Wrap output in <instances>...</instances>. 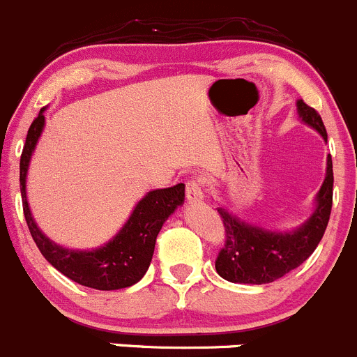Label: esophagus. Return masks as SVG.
<instances>
[{"label":"esophagus","instance_id":"obj_1","mask_svg":"<svg viewBox=\"0 0 357 357\" xmlns=\"http://www.w3.org/2000/svg\"><path fill=\"white\" fill-rule=\"evenodd\" d=\"M185 197H187V201H189V203H199V201H203L204 194H203V189H201L199 180H197V178L187 180Z\"/></svg>","mask_w":357,"mask_h":357}]
</instances>
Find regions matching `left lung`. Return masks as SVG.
<instances>
[{"label":"left lung","mask_w":357,"mask_h":357,"mask_svg":"<svg viewBox=\"0 0 357 357\" xmlns=\"http://www.w3.org/2000/svg\"><path fill=\"white\" fill-rule=\"evenodd\" d=\"M298 118L316 130L324 142L326 128L321 116L303 100H297ZM333 201V165L326 160V175L316 196L312 215L294 231H271L241 220L227 208L218 206L225 227V245L215 260L218 276L231 283L266 284L280 280L305 262L319 245L331 213Z\"/></svg>","instance_id":"8db88e82"}]
</instances>
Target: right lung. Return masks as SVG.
Returning a JSON list of instances; mask_svg holds the SVG:
<instances>
[{"mask_svg":"<svg viewBox=\"0 0 357 357\" xmlns=\"http://www.w3.org/2000/svg\"><path fill=\"white\" fill-rule=\"evenodd\" d=\"M43 107L27 132L20 156V194L27 227L41 255L63 276L93 290H121L135 284L147 273L153 260L154 245L167 218L183 204L185 185L177 183L168 189L149 190L133 208L118 234L95 250H70L52 241L41 232L27 203L26 180L31 156L45 128Z\"/></svg>","mask_w":357,"mask_h":357,"instance_id":"obj_1","label":"right lung"}]
</instances>
